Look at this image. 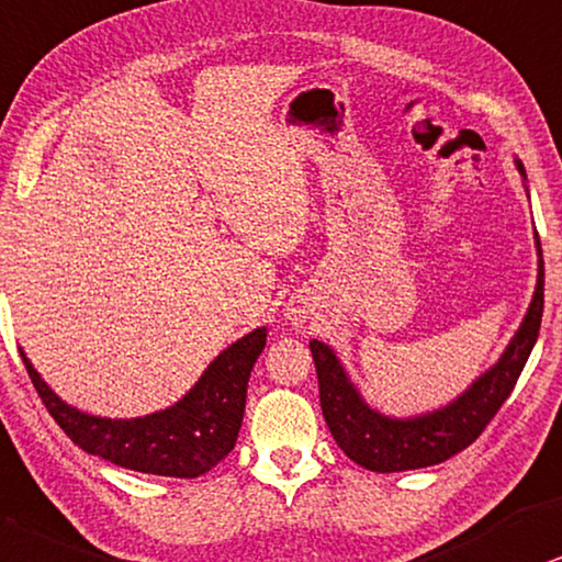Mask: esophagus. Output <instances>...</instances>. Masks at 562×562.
Instances as JSON below:
<instances>
[{
  "instance_id": "obj_1",
  "label": "esophagus",
  "mask_w": 562,
  "mask_h": 562,
  "mask_svg": "<svg viewBox=\"0 0 562 562\" xmlns=\"http://www.w3.org/2000/svg\"><path fill=\"white\" fill-rule=\"evenodd\" d=\"M305 318V311L301 308V305H293V308H290V322H303Z\"/></svg>"
}]
</instances>
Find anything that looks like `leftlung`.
Here are the masks:
<instances>
[{
	"mask_svg": "<svg viewBox=\"0 0 562 562\" xmlns=\"http://www.w3.org/2000/svg\"><path fill=\"white\" fill-rule=\"evenodd\" d=\"M518 173L527 181V170L521 160H516ZM527 187V183H524ZM537 244V288L531 303L518 326L514 339L498 358V363L490 366L480 379L472 381L467 392L446 407L425 412L415 417H389L373 409L358 386L350 381L345 366L339 363L337 352L329 345L311 339L314 352L318 396H322L324 420L329 425L334 440L350 457L355 464L366 467L371 472H407L423 470V467L440 464L451 459L453 453L464 451L467 446L480 438L487 428L501 404L514 392L518 375L527 366L531 347L539 337L544 308V261L542 246L535 233Z\"/></svg>",
	"mask_w": 562,
	"mask_h": 562,
	"instance_id": "8db88e82",
	"label": "left lung"
}]
</instances>
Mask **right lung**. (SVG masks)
Listing matches in <instances>:
<instances>
[{
  "mask_svg": "<svg viewBox=\"0 0 562 562\" xmlns=\"http://www.w3.org/2000/svg\"><path fill=\"white\" fill-rule=\"evenodd\" d=\"M265 345L267 326L248 331L212 360L179 402L130 420H111L72 407L52 392L25 352L20 355L46 409L82 451L124 470L194 480L220 464L236 446L248 375Z\"/></svg>",
  "mask_w": 562,
  "mask_h": 562,
  "instance_id": "obj_1",
  "label": "right lung"
}]
</instances>
